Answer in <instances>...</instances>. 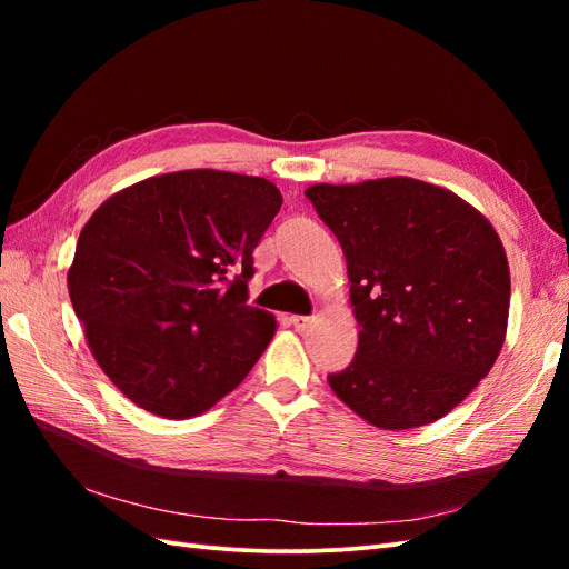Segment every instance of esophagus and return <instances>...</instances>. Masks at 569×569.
<instances>
[{"label": "esophagus", "mask_w": 569, "mask_h": 569, "mask_svg": "<svg viewBox=\"0 0 569 569\" xmlns=\"http://www.w3.org/2000/svg\"><path fill=\"white\" fill-rule=\"evenodd\" d=\"M313 318L311 316H291V325H295L297 332H306L311 327Z\"/></svg>", "instance_id": "esophagus-1"}]
</instances>
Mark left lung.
<instances>
[{"label":"left lung","mask_w":569,"mask_h":569,"mask_svg":"<svg viewBox=\"0 0 569 569\" xmlns=\"http://www.w3.org/2000/svg\"><path fill=\"white\" fill-rule=\"evenodd\" d=\"M306 197L347 256L356 358L327 377L356 416L412 429L451 412L506 341L510 268L491 222L416 178L313 184Z\"/></svg>","instance_id":"8db88e82"}]
</instances>
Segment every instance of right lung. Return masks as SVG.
<instances>
[{
	"instance_id": "obj_1",
	"label": "right lung",
	"mask_w": 569,
	"mask_h": 569,
	"mask_svg": "<svg viewBox=\"0 0 569 569\" xmlns=\"http://www.w3.org/2000/svg\"><path fill=\"white\" fill-rule=\"evenodd\" d=\"M280 206L266 178L197 168L120 189L84 222L68 295L126 399L187 420L249 375L278 330L247 282Z\"/></svg>"
}]
</instances>
